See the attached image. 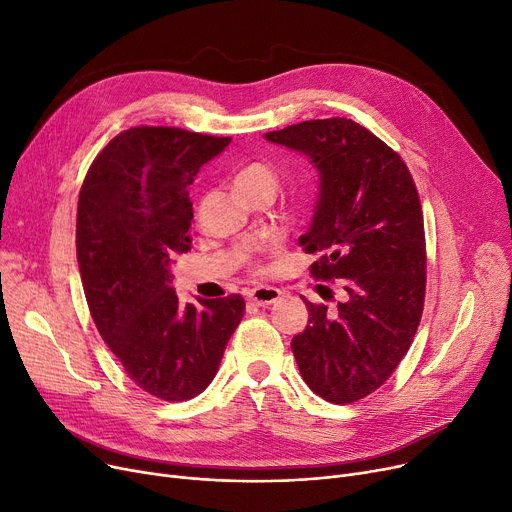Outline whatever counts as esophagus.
<instances>
[{"label":"esophagus","mask_w":512,"mask_h":512,"mask_svg":"<svg viewBox=\"0 0 512 512\" xmlns=\"http://www.w3.org/2000/svg\"><path fill=\"white\" fill-rule=\"evenodd\" d=\"M283 296V291L277 289V287H266V285H260V287H254L248 291V300L256 306H271L273 302H277L279 298Z\"/></svg>","instance_id":"obj_1"}]
</instances>
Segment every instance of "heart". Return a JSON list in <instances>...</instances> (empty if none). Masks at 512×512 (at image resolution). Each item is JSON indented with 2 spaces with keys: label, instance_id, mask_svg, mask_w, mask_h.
<instances>
[{
  "label": "heart",
  "instance_id": "b5f03b06",
  "mask_svg": "<svg viewBox=\"0 0 512 512\" xmlns=\"http://www.w3.org/2000/svg\"><path fill=\"white\" fill-rule=\"evenodd\" d=\"M250 183H275L273 168L264 162H252L248 166H243L235 177V187Z\"/></svg>",
  "mask_w": 512,
  "mask_h": 512
}]
</instances>
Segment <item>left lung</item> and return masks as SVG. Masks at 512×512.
Here are the masks:
<instances>
[{
  "label": "left lung",
  "mask_w": 512,
  "mask_h": 512,
  "mask_svg": "<svg viewBox=\"0 0 512 512\" xmlns=\"http://www.w3.org/2000/svg\"><path fill=\"white\" fill-rule=\"evenodd\" d=\"M310 158L319 173L310 229L300 237L310 273L339 281L346 300L306 302L308 325L291 339L316 396L350 404L396 371L425 300V231L419 193L402 158L350 118L304 120L264 135Z\"/></svg>",
  "instance_id": "left-lung-1"
}]
</instances>
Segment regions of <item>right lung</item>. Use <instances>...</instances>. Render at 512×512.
Segmentation results:
<instances>
[{
    "label": "right lung",
    "instance_id": "obj_1",
    "mask_svg": "<svg viewBox=\"0 0 512 512\" xmlns=\"http://www.w3.org/2000/svg\"><path fill=\"white\" fill-rule=\"evenodd\" d=\"M231 137L173 127L118 133L87 170L77 210V260L93 323L127 375L166 402L214 379L246 302L239 294L183 304L173 264L189 250L187 187Z\"/></svg>",
    "mask_w": 512,
    "mask_h": 512
}]
</instances>
